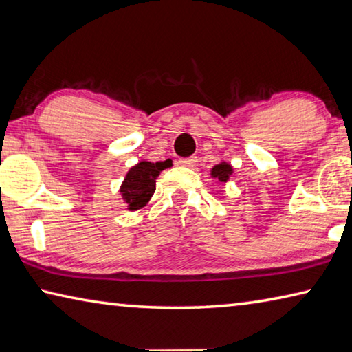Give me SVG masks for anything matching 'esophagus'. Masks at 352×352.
I'll list each match as a JSON object with an SVG mask.
<instances>
[{"label": "esophagus", "mask_w": 352, "mask_h": 352, "mask_svg": "<svg viewBox=\"0 0 352 352\" xmlns=\"http://www.w3.org/2000/svg\"><path fill=\"white\" fill-rule=\"evenodd\" d=\"M196 162H198V159H196L195 156L186 157V159H179V164H181L182 166H195Z\"/></svg>", "instance_id": "1"}]
</instances>
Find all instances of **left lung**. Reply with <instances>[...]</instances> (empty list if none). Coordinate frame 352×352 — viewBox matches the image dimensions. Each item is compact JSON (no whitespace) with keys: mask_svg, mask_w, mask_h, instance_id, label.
Listing matches in <instances>:
<instances>
[{"mask_svg":"<svg viewBox=\"0 0 352 352\" xmlns=\"http://www.w3.org/2000/svg\"><path fill=\"white\" fill-rule=\"evenodd\" d=\"M232 171L233 170H232V166L229 164L221 162V164L213 166L212 176L213 177H218L219 182H227V181H229V176L232 175Z\"/></svg>","mask_w":352,"mask_h":352,"instance_id":"obj_1","label":"left lung"}]
</instances>
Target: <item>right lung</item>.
Segmentation results:
<instances>
[{"instance_id": "add662e5", "label": "right lung", "mask_w": 352, "mask_h": 352, "mask_svg": "<svg viewBox=\"0 0 352 352\" xmlns=\"http://www.w3.org/2000/svg\"><path fill=\"white\" fill-rule=\"evenodd\" d=\"M170 162L168 160L156 164L139 162L128 171L120 187V193L129 210H138L150 201L154 190H156V177L160 171L170 166Z\"/></svg>"}]
</instances>
